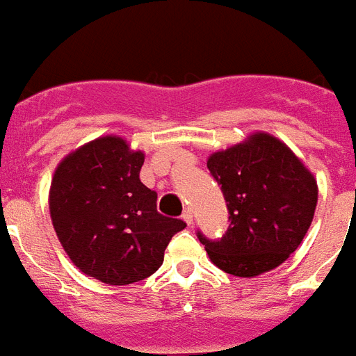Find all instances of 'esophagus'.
I'll return each instance as SVG.
<instances>
[{"label":"esophagus","mask_w":356,"mask_h":356,"mask_svg":"<svg viewBox=\"0 0 356 356\" xmlns=\"http://www.w3.org/2000/svg\"><path fill=\"white\" fill-rule=\"evenodd\" d=\"M182 220L186 222L188 225L193 224V213H191V209H190V208L184 209V213H182Z\"/></svg>","instance_id":"1"}]
</instances>
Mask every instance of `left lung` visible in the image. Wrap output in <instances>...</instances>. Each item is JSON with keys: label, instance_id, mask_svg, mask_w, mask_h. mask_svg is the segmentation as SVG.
<instances>
[{"label": "left lung", "instance_id": "left-lung-1", "mask_svg": "<svg viewBox=\"0 0 356 356\" xmlns=\"http://www.w3.org/2000/svg\"><path fill=\"white\" fill-rule=\"evenodd\" d=\"M208 168L220 184L229 227L220 240L197 234L209 259L238 277L280 267L307 234L317 206V181L285 143L254 132L213 152Z\"/></svg>", "mask_w": 356, "mask_h": 356}]
</instances>
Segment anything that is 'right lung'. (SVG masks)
I'll list each match as a JSON object with an SVG mask.
<instances>
[{
    "mask_svg": "<svg viewBox=\"0 0 356 356\" xmlns=\"http://www.w3.org/2000/svg\"><path fill=\"white\" fill-rule=\"evenodd\" d=\"M145 163L120 136H102L67 154L49 186L58 242L86 276L131 285L152 276L186 224L157 213V193L140 181Z\"/></svg>",
    "mask_w": 356,
    "mask_h": 356,
    "instance_id": "right-lung-1",
    "label": "right lung"
}]
</instances>
